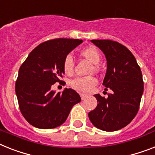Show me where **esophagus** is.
<instances>
[{
	"label": "esophagus",
	"mask_w": 155,
	"mask_h": 155,
	"mask_svg": "<svg viewBox=\"0 0 155 155\" xmlns=\"http://www.w3.org/2000/svg\"><path fill=\"white\" fill-rule=\"evenodd\" d=\"M80 97H81L82 100H84V99H85L87 97V96H88V95H86V94H84V93H80Z\"/></svg>",
	"instance_id": "1"
}]
</instances>
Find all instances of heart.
I'll list each match as a JSON object with an SVG mask.
<instances>
[{"label":"heart","instance_id":"b5f03b06","mask_svg":"<svg viewBox=\"0 0 155 155\" xmlns=\"http://www.w3.org/2000/svg\"><path fill=\"white\" fill-rule=\"evenodd\" d=\"M80 56L85 58L87 60L91 63L93 65V69L97 70V64L101 60V56L99 50L94 46H90L86 48L83 49L80 51ZM63 71L66 75H71L73 72L74 63L72 57L71 56H67L63 62ZM97 84L96 79L92 76H87V77H76L71 80L69 83L70 86L75 90L82 92H87Z\"/></svg>","mask_w":155,"mask_h":155}]
</instances>
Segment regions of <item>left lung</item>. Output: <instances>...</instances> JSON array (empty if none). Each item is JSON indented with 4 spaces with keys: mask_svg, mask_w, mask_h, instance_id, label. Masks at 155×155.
<instances>
[{
    "mask_svg": "<svg viewBox=\"0 0 155 155\" xmlns=\"http://www.w3.org/2000/svg\"><path fill=\"white\" fill-rule=\"evenodd\" d=\"M105 55L107 71L103 84L112 91L105 99L94 95L97 107L88 113L90 121L104 131H115L128 125L139 111L143 93L142 71L125 46L110 40H91Z\"/></svg>",
    "mask_w": 155,
    "mask_h": 155,
    "instance_id": "1",
    "label": "left lung"
}]
</instances>
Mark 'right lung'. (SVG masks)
<instances>
[{
	"label": "right lung",
	"mask_w": 155,
	"mask_h": 155,
	"mask_svg": "<svg viewBox=\"0 0 155 155\" xmlns=\"http://www.w3.org/2000/svg\"><path fill=\"white\" fill-rule=\"evenodd\" d=\"M82 40L55 39L44 42L32 50L19 69L16 95L25 119L40 129H51L62 125L80 95L71 88L63 92L51 91V85L63 74L64 58Z\"/></svg>",
	"instance_id": "add662e5"
}]
</instances>
